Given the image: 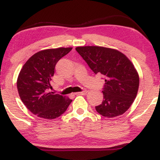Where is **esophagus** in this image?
<instances>
[{
  "label": "esophagus",
  "instance_id": "obj_1",
  "mask_svg": "<svg viewBox=\"0 0 160 160\" xmlns=\"http://www.w3.org/2000/svg\"><path fill=\"white\" fill-rule=\"evenodd\" d=\"M86 93H87V91H82V92H76L75 93V95H86Z\"/></svg>",
  "mask_w": 160,
  "mask_h": 160
}]
</instances>
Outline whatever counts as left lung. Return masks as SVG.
<instances>
[{
    "mask_svg": "<svg viewBox=\"0 0 160 160\" xmlns=\"http://www.w3.org/2000/svg\"><path fill=\"white\" fill-rule=\"evenodd\" d=\"M76 50L95 74L104 77V100L95 110L108 118L118 117L126 112L136 98L139 75L133 63L117 49L86 46Z\"/></svg>",
    "mask_w": 160,
    "mask_h": 160,
    "instance_id": "left-lung-1",
    "label": "left lung"
}]
</instances>
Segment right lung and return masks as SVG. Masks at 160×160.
<instances>
[{
    "label": "right lung",
    "instance_id": "1",
    "mask_svg": "<svg viewBox=\"0 0 160 160\" xmlns=\"http://www.w3.org/2000/svg\"><path fill=\"white\" fill-rule=\"evenodd\" d=\"M72 47L47 49L36 52L25 62L17 78V89L23 104L38 117L52 120L67 110L72 100L48 91L51 78L60 58Z\"/></svg>",
    "mask_w": 160,
    "mask_h": 160
}]
</instances>
